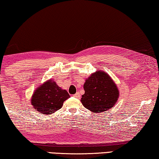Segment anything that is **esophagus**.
Returning <instances> with one entry per match:
<instances>
[{"instance_id":"obj_1","label":"esophagus","mask_w":159,"mask_h":159,"mask_svg":"<svg viewBox=\"0 0 159 159\" xmlns=\"http://www.w3.org/2000/svg\"><path fill=\"white\" fill-rule=\"evenodd\" d=\"M73 97H75V98H78V99L80 98V95L79 93H78V92H77V93L73 95Z\"/></svg>"}]
</instances>
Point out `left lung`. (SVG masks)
<instances>
[{
  "mask_svg": "<svg viewBox=\"0 0 159 159\" xmlns=\"http://www.w3.org/2000/svg\"><path fill=\"white\" fill-rule=\"evenodd\" d=\"M84 89L82 104L94 113H101L111 109L119 96L116 84L107 73L102 70L92 73L87 78L84 84Z\"/></svg>",
  "mask_w": 159,
  "mask_h": 159,
  "instance_id": "1",
  "label": "left lung"
}]
</instances>
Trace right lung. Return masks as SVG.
Masks as SVG:
<instances>
[{
    "mask_svg": "<svg viewBox=\"0 0 159 159\" xmlns=\"http://www.w3.org/2000/svg\"><path fill=\"white\" fill-rule=\"evenodd\" d=\"M70 97L66 90L61 89L53 80H50L35 90L31 104L40 113L50 114L62 108L63 102Z\"/></svg>",
    "mask_w": 159,
    "mask_h": 159,
    "instance_id": "right-lung-1",
    "label": "right lung"
}]
</instances>
